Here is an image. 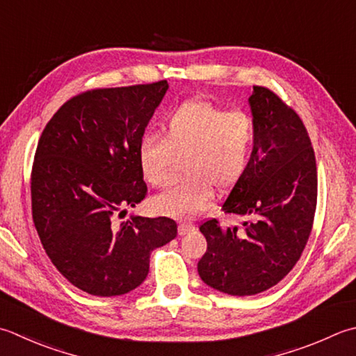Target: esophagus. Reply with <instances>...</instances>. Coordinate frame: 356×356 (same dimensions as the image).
Returning a JSON list of instances; mask_svg holds the SVG:
<instances>
[{"label":"esophagus","mask_w":356,"mask_h":356,"mask_svg":"<svg viewBox=\"0 0 356 356\" xmlns=\"http://www.w3.org/2000/svg\"><path fill=\"white\" fill-rule=\"evenodd\" d=\"M194 229V225L190 224V222H180V224L177 225V232L180 236H184L186 233H190Z\"/></svg>","instance_id":"34e87169"}]
</instances>
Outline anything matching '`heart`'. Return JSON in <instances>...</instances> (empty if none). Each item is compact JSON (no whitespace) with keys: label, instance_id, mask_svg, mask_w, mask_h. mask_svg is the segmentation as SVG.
<instances>
[{"label":"heart","instance_id":"b5f03b06","mask_svg":"<svg viewBox=\"0 0 356 356\" xmlns=\"http://www.w3.org/2000/svg\"><path fill=\"white\" fill-rule=\"evenodd\" d=\"M254 145V122L243 111H227L207 100L185 102L166 115L162 138L146 136L137 149L138 166L152 186L168 184L171 166L184 159L188 176L152 197L160 216L196 218L211 204L214 185L228 190L245 174Z\"/></svg>","mask_w":356,"mask_h":356}]
</instances>
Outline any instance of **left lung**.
Wrapping results in <instances>:
<instances>
[{"label":"left lung","instance_id":"8db88e82","mask_svg":"<svg viewBox=\"0 0 356 356\" xmlns=\"http://www.w3.org/2000/svg\"><path fill=\"white\" fill-rule=\"evenodd\" d=\"M254 145L247 171L222 210L247 216L243 227L200 225L207 252L197 264L207 285L233 296L273 287L301 257L316 211L315 151L301 117L273 90L253 86L250 95Z\"/></svg>","mask_w":356,"mask_h":356}]
</instances>
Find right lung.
<instances>
[{"instance_id":"obj_1","label":"right lung","mask_w":356,"mask_h":356,"mask_svg":"<svg viewBox=\"0 0 356 356\" xmlns=\"http://www.w3.org/2000/svg\"><path fill=\"white\" fill-rule=\"evenodd\" d=\"M166 89L160 80L86 90L41 132L31 172L33 224L55 268L89 295L137 289L152 250L177 234L163 216L115 220L148 193L137 149Z\"/></svg>"}]
</instances>
